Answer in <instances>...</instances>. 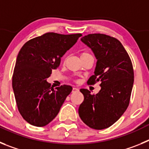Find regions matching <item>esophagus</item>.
<instances>
[{
    "label": "esophagus",
    "instance_id": "esophagus-1",
    "mask_svg": "<svg viewBox=\"0 0 149 149\" xmlns=\"http://www.w3.org/2000/svg\"><path fill=\"white\" fill-rule=\"evenodd\" d=\"M79 89H77V88L76 87H73V89H72V93H76V92H77Z\"/></svg>",
    "mask_w": 149,
    "mask_h": 149
}]
</instances>
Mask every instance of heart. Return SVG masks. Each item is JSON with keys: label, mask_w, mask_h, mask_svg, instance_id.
Wrapping results in <instances>:
<instances>
[{"label": "heart", "mask_w": 149, "mask_h": 149, "mask_svg": "<svg viewBox=\"0 0 149 149\" xmlns=\"http://www.w3.org/2000/svg\"><path fill=\"white\" fill-rule=\"evenodd\" d=\"M89 54V53H87V52H84V53L81 54V56H83V55H85V54Z\"/></svg>", "instance_id": "1"}]
</instances>
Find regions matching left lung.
Listing matches in <instances>:
<instances>
[{
	"label": "left lung",
	"mask_w": 149,
	"mask_h": 149,
	"mask_svg": "<svg viewBox=\"0 0 149 149\" xmlns=\"http://www.w3.org/2000/svg\"><path fill=\"white\" fill-rule=\"evenodd\" d=\"M81 41L97 59L94 75L87 84L100 82L101 88L96 95L86 89H80L84 100L78 113L89 127L102 130L113 125L127 110L134 84V68L128 54L116 38L93 33L84 36Z\"/></svg>",
	"instance_id": "8db88e82"
}]
</instances>
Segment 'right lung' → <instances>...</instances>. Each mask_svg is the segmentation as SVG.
Listing matches in <instances>:
<instances>
[{
  "mask_svg": "<svg viewBox=\"0 0 149 149\" xmlns=\"http://www.w3.org/2000/svg\"><path fill=\"white\" fill-rule=\"evenodd\" d=\"M82 34L46 33L27 41L21 48L13 75V88L18 110L32 125L43 127L54 119L72 87L52 88L47 82L61 57Z\"/></svg>",
  "mask_w": 149,
  "mask_h": 149,
  "instance_id": "add662e5",
  "label": "right lung"
}]
</instances>
